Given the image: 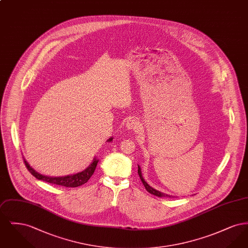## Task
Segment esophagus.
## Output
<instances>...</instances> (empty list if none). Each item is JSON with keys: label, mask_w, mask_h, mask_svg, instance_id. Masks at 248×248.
<instances>
[{"label": "esophagus", "mask_w": 248, "mask_h": 248, "mask_svg": "<svg viewBox=\"0 0 248 248\" xmlns=\"http://www.w3.org/2000/svg\"><path fill=\"white\" fill-rule=\"evenodd\" d=\"M125 127L128 130L139 129L140 127V123L137 120L134 119H129L126 124H125Z\"/></svg>", "instance_id": "obj_1"}]
</instances>
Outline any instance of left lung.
Instances as JSON below:
<instances>
[{
	"label": "left lung",
	"mask_w": 248,
	"mask_h": 248,
	"mask_svg": "<svg viewBox=\"0 0 248 248\" xmlns=\"http://www.w3.org/2000/svg\"><path fill=\"white\" fill-rule=\"evenodd\" d=\"M138 173H139V175H140V179H141L142 183H143L144 187L146 188V189H147L150 193L154 194L155 196H158V197H169V198H170V197H173V196H171V195L165 194L164 192H161V191H159V190H157V189H154L152 186H150V185L145 181V179L143 178V177H142L141 168H140V165H139Z\"/></svg>",
	"instance_id": "1"
}]
</instances>
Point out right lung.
Masks as SVG:
<instances>
[{
	"label": "right lung",
	"instance_id": "add662e5",
	"mask_svg": "<svg viewBox=\"0 0 248 248\" xmlns=\"http://www.w3.org/2000/svg\"><path fill=\"white\" fill-rule=\"evenodd\" d=\"M112 140H113V138H109L107 142H111ZM98 161L99 160L97 159V157H94L93 162L88 165V167H86L82 172H78L73 175H68V176H64V177H48V176H45V175L38 173L31 165H29V163L24 158V162H25V165L27 166L28 170L37 179L46 181V182L51 183V184L59 185L62 187H67V188H75V187H79L84 183H86L89 180V178L92 177V175L94 174Z\"/></svg>",
	"mask_w": 248,
	"mask_h": 248
}]
</instances>
